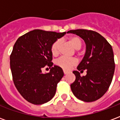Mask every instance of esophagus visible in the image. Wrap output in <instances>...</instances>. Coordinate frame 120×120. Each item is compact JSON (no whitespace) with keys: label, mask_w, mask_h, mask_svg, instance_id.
Listing matches in <instances>:
<instances>
[{"label":"esophagus","mask_w":120,"mask_h":120,"mask_svg":"<svg viewBox=\"0 0 120 120\" xmlns=\"http://www.w3.org/2000/svg\"><path fill=\"white\" fill-rule=\"evenodd\" d=\"M64 75H67V74H68V73H69V72H68V71H64Z\"/></svg>","instance_id":"esophagus-1"}]
</instances>
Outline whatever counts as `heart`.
Masks as SVG:
<instances>
[{
	"label": "heart",
	"instance_id": "1",
	"mask_svg": "<svg viewBox=\"0 0 120 120\" xmlns=\"http://www.w3.org/2000/svg\"><path fill=\"white\" fill-rule=\"evenodd\" d=\"M69 42L75 49H79L82 47V40L78 37H71L69 38ZM61 40H57L55 41L51 46V52L54 56H56L59 54L61 48ZM77 63V61L74 58H68L65 56H62L59 58L56 64L58 66L63 69L65 71H69L71 69L74 65H75Z\"/></svg>",
	"mask_w": 120,
	"mask_h": 120
}]
</instances>
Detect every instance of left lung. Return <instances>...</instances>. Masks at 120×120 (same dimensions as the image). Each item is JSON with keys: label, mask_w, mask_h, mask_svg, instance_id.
Returning <instances> with one entry per match:
<instances>
[{"label": "left lung", "mask_w": 120, "mask_h": 120, "mask_svg": "<svg viewBox=\"0 0 120 120\" xmlns=\"http://www.w3.org/2000/svg\"><path fill=\"white\" fill-rule=\"evenodd\" d=\"M68 33L82 38L86 47L84 56L77 69L87 70V75L81 76L78 71H73L76 79L71 84V90L76 98L83 101L97 100L107 92L112 80L115 64L112 46L96 31L76 30Z\"/></svg>", "instance_id": "8db88e82"}]
</instances>
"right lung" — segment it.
<instances>
[{"label": "right lung", "instance_id": "obj_1", "mask_svg": "<svg viewBox=\"0 0 120 120\" xmlns=\"http://www.w3.org/2000/svg\"><path fill=\"white\" fill-rule=\"evenodd\" d=\"M65 34L34 30L15 42L10 56L13 80L20 94L30 103L41 105L54 97L64 74L60 67H52L51 46ZM46 66L51 68L50 71L43 73L42 68Z\"/></svg>", "mask_w": 120, "mask_h": 120}]
</instances>
